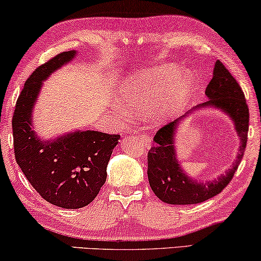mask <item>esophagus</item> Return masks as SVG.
Listing matches in <instances>:
<instances>
[{"mask_svg":"<svg viewBox=\"0 0 261 261\" xmlns=\"http://www.w3.org/2000/svg\"><path fill=\"white\" fill-rule=\"evenodd\" d=\"M139 137H140L141 139H142V140H144L145 142H146V145H151V142H152V139L151 138H149V137H147V135H139Z\"/></svg>","mask_w":261,"mask_h":261,"instance_id":"obj_1","label":"esophagus"}]
</instances>
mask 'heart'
I'll return each instance as SVG.
<instances>
[{
    "label": "heart",
    "mask_w": 261,
    "mask_h": 261,
    "mask_svg": "<svg viewBox=\"0 0 261 261\" xmlns=\"http://www.w3.org/2000/svg\"><path fill=\"white\" fill-rule=\"evenodd\" d=\"M194 88L191 71L170 63L123 78L116 89V99L134 114L154 109L153 120L163 124L181 112Z\"/></svg>",
    "instance_id": "b5f03b06"
}]
</instances>
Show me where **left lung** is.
Masks as SVG:
<instances>
[{
	"label": "left lung",
	"instance_id": "8db88e82",
	"mask_svg": "<svg viewBox=\"0 0 261 261\" xmlns=\"http://www.w3.org/2000/svg\"><path fill=\"white\" fill-rule=\"evenodd\" d=\"M205 96L208 101L194 107L179 119L163 127L153 139L155 144L147 155L148 181L156 197L164 203L197 204L219 195L231 180L244 155L248 133V107L240 85L220 60H216L214 65ZM205 109L217 110L230 117L241 139V145L236 160L226 173L214 181L202 182L190 176L181 167L175 141L181 123L194 113Z\"/></svg>",
	"mask_w": 261,
	"mask_h": 261
}]
</instances>
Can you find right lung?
Listing matches in <instances>:
<instances>
[{
	"instance_id": "right-lung-1",
	"label": "right lung",
	"mask_w": 261,
	"mask_h": 261,
	"mask_svg": "<svg viewBox=\"0 0 261 261\" xmlns=\"http://www.w3.org/2000/svg\"><path fill=\"white\" fill-rule=\"evenodd\" d=\"M63 52L39 66L17 98L13 116L17 165L42 198L64 209H78L94 201L107 179V166L120 135L74 129L42 138L34 129L33 114L42 84L52 73L77 58Z\"/></svg>"
}]
</instances>
